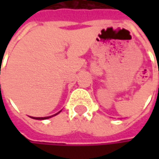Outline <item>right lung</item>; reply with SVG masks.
I'll list each match as a JSON object with an SVG mask.
<instances>
[{
	"instance_id": "add662e5",
	"label": "right lung",
	"mask_w": 159,
	"mask_h": 159,
	"mask_svg": "<svg viewBox=\"0 0 159 159\" xmlns=\"http://www.w3.org/2000/svg\"><path fill=\"white\" fill-rule=\"evenodd\" d=\"M60 112H61V111H59L58 113H56V114H54V115H52V116H48V117H32V118L35 119V120H47V119H49V118H51V117H53V116L59 114Z\"/></svg>"
}]
</instances>
